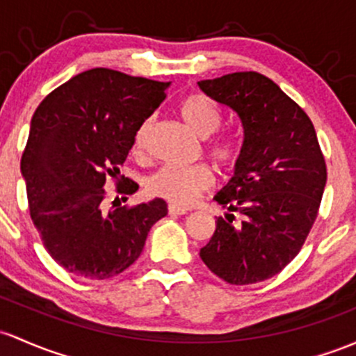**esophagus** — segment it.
<instances>
[{
	"mask_svg": "<svg viewBox=\"0 0 356 356\" xmlns=\"http://www.w3.org/2000/svg\"><path fill=\"white\" fill-rule=\"evenodd\" d=\"M169 214L170 216H181V214H186L187 209L181 208V206H175V204H169Z\"/></svg>",
	"mask_w": 356,
	"mask_h": 356,
	"instance_id": "esophagus-1",
	"label": "esophagus"
}]
</instances>
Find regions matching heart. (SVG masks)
Masks as SVG:
<instances>
[{
	"label": "heart",
	"instance_id": "heart-1",
	"mask_svg": "<svg viewBox=\"0 0 356 356\" xmlns=\"http://www.w3.org/2000/svg\"><path fill=\"white\" fill-rule=\"evenodd\" d=\"M179 116L184 121L186 127L201 138H208L221 124L220 106L211 97L199 95V92L187 96L181 101ZM150 127L152 121L145 120L136 130L134 147H131L136 157H142L145 154V143ZM204 148L209 159L221 170L233 169V165L236 163V145L228 136H214L206 142ZM213 184V172L208 165H202V163L191 167L165 165L148 177L147 193L154 197L169 201L175 206H191L201 197V194L209 191Z\"/></svg>",
	"mask_w": 356,
	"mask_h": 356
}]
</instances>
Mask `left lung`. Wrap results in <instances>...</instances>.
I'll use <instances>...</instances> for the list:
<instances>
[{
    "instance_id": "left-lung-1",
    "label": "left lung",
    "mask_w": 356,
    "mask_h": 356,
    "mask_svg": "<svg viewBox=\"0 0 356 356\" xmlns=\"http://www.w3.org/2000/svg\"><path fill=\"white\" fill-rule=\"evenodd\" d=\"M236 113L243 145L214 201L226 209L199 257L233 286L282 270L309 235L326 186V163L309 116L268 77L233 72L197 83Z\"/></svg>"
}]
</instances>
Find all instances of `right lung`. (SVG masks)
I'll use <instances>...</instances> for the list:
<instances>
[{"instance_id": "add662e5", "label": "right lung", "mask_w": 356, "mask_h": 356, "mask_svg": "<svg viewBox=\"0 0 356 356\" xmlns=\"http://www.w3.org/2000/svg\"><path fill=\"white\" fill-rule=\"evenodd\" d=\"M169 86L96 67L54 89L33 113L19 165L30 216L49 255L74 275L103 280L127 270L167 214L159 197L111 211L103 201L109 179L120 194L138 189L120 167Z\"/></svg>"}]
</instances>
